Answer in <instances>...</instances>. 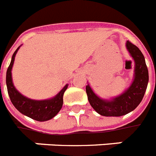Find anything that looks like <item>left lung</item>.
Here are the masks:
<instances>
[{"label": "left lung", "mask_w": 156, "mask_h": 156, "mask_svg": "<svg viewBox=\"0 0 156 156\" xmlns=\"http://www.w3.org/2000/svg\"><path fill=\"white\" fill-rule=\"evenodd\" d=\"M127 51L135 61L134 80L125 92L112 100H104L94 93L89 84L86 86L87 99L91 106L96 112L104 116H121L131 112L142 101L147 83L148 70L144 56L138 47L127 41Z\"/></svg>", "instance_id": "1"}]
</instances>
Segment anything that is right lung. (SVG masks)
<instances>
[{
  "mask_svg": "<svg viewBox=\"0 0 156 156\" xmlns=\"http://www.w3.org/2000/svg\"><path fill=\"white\" fill-rule=\"evenodd\" d=\"M20 47H18L17 49L14 52L13 55L12 56L11 63L6 73V85L12 104H13L14 107L20 113H22L23 115H26L31 119L41 122L49 120L52 119L55 115H57V113L62 108L63 96L64 92L68 88L69 84H66L56 96L49 100H31L21 95L16 89V87H14L11 73L15 56Z\"/></svg>",
  "mask_w": 156,
  "mask_h": 156,
  "instance_id": "add662e5",
  "label": "right lung"
}]
</instances>
